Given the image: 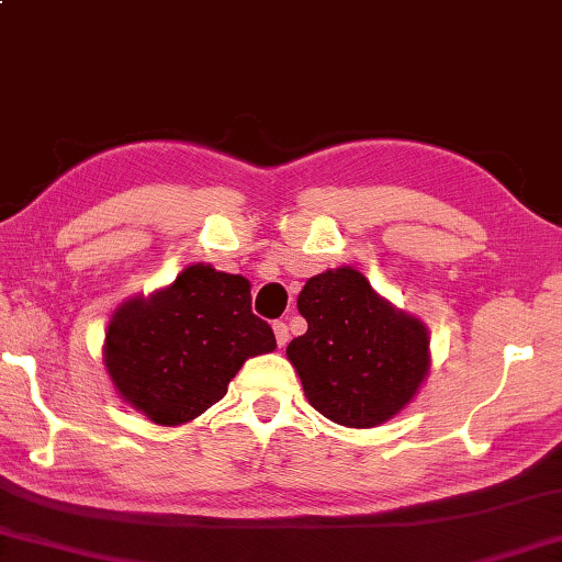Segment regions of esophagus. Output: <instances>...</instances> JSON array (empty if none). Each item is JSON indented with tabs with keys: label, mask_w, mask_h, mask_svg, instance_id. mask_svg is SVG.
Here are the masks:
<instances>
[{
	"label": "esophagus",
	"mask_w": 562,
	"mask_h": 562,
	"mask_svg": "<svg viewBox=\"0 0 562 562\" xmlns=\"http://www.w3.org/2000/svg\"><path fill=\"white\" fill-rule=\"evenodd\" d=\"M273 336H276V342H279V348H286V342H289V326L283 321H276L273 323Z\"/></svg>",
	"instance_id": "1"
}]
</instances>
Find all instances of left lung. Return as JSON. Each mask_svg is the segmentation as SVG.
Here are the masks:
<instances>
[{
  "mask_svg": "<svg viewBox=\"0 0 562 562\" xmlns=\"http://www.w3.org/2000/svg\"><path fill=\"white\" fill-rule=\"evenodd\" d=\"M308 330L286 356L313 409L342 427H375L417 395L429 370L427 328L380 299L366 276L336 269L299 293Z\"/></svg>",
  "mask_w": 562,
  "mask_h": 562,
  "instance_id": "left-lung-1",
  "label": "left lung"
}]
</instances>
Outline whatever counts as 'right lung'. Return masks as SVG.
Segmentation results:
<instances>
[{
	"instance_id": "add662e5",
	"label": "right lung",
	"mask_w": 562,
	"mask_h": 562,
	"mask_svg": "<svg viewBox=\"0 0 562 562\" xmlns=\"http://www.w3.org/2000/svg\"><path fill=\"white\" fill-rule=\"evenodd\" d=\"M249 281L194 263L170 289L113 313L105 368L125 402L155 425H182L226 395L246 358L276 348L273 330L251 313Z\"/></svg>"
}]
</instances>
